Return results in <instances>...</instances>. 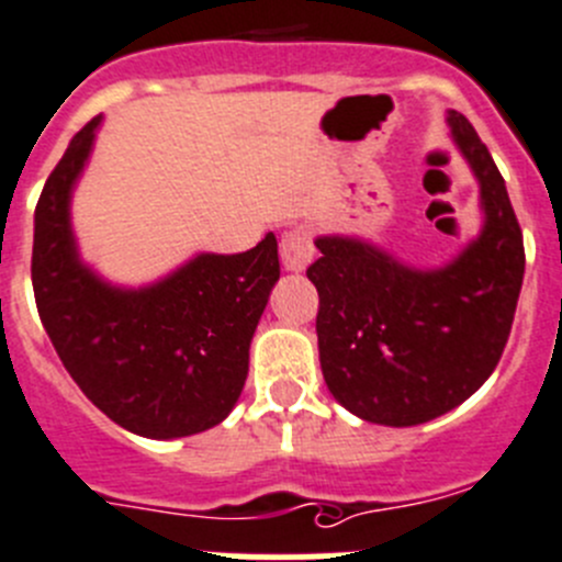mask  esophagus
<instances>
[{
    "label": "esophagus",
    "mask_w": 562,
    "mask_h": 562,
    "mask_svg": "<svg viewBox=\"0 0 562 562\" xmlns=\"http://www.w3.org/2000/svg\"><path fill=\"white\" fill-rule=\"evenodd\" d=\"M314 259V245L308 228L295 226L281 237V261L290 272H303Z\"/></svg>",
    "instance_id": "esophagus-1"
}]
</instances>
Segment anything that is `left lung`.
Here are the masks:
<instances>
[{
	"instance_id": "1",
	"label": "left lung",
	"mask_w": 562,
	"mask_h": 562,
	"mask_svg": "<svg viewBox=\"0 0 562 562\" xmlns=\"http://www.w3.org/2000/svg\"><path fill=\"white\" fill-rule=\"evenodd\" d=\"M450 137L480 187L483 226L447 265H405L347 234L314 239L319 367L358 419L411 427L472 397L505 350L525 281V243L488 148L461 112Z\"/></svg>"
}]
</instances>
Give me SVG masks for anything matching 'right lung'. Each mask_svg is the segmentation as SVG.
I'll list each match as a JSON object with an SVG mask.
<instances>
[{
	"instance_id": "add662e5",
	"label": "right lung",
	"mask_w": 562,
	"mask_h": 562,
	"mask_svg": "<svg viewBox=\"0 0 562 562\" xmlns=\"http://www.w3.org/2000/svg\"><path fill=\"white\" fill-rule=\"evenodd\" d=\"M99 126L101 115L71 137L35 206L37 314L68 375L115 425L159 441L195 436L243 394L250 339L281 276L276 234L245 254H195L151 284L106 281L71 226Z\"/></svg>"
}]
</instances>
